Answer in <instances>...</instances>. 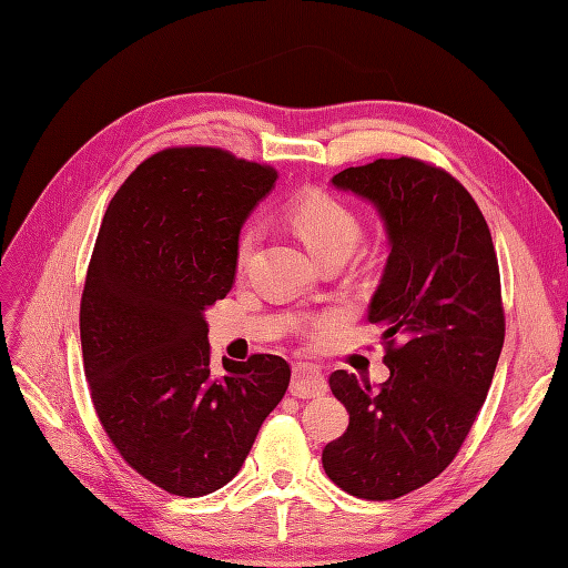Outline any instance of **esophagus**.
<instances>
[{"label": "esophagus", "instance_id": "1", "mask_svg": "<svg viewBox=\"0 0 568 568\" xmlns=\"http://www.w3.org/2000/svg\"><path fill=\"white\" fill-rule=\"evenodd\" d=\"M291 395L296 398H320V395L326 393V382L320 367L315 365H296L294 367V379H291Z\"/></svg>", "mask_w": 568, "mask_h": 568}]
</instances>
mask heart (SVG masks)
<instances>
[{
  "mask_svg": "<svg viewBox=\"0 0 568 568\" xmlns=\"http://www.w3.org/2000/svg\"><path fill=\"white\" fill-rule=\"evenodd\" d=\"M284 215L305 246L322 261L332 255L346 257L359 239V220L348 203L332 196L324 189H307L286 203ZM251 251V234L239 239L236 263L244 265Z\"/></svg>",
  "mask_w": 568,
  "mask_h": 568,
  "instance_id": "b5f03b06",
  "label": "heart"
}]
</instances>
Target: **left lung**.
I'll list each match as a JSON object with an SVG mask.
<instances>
[{
  "mask_svg": "<svg viewBox=\"0 0 568 568\" xmlns=\"http://www.w3.org/2000/svg\"><path fill=\"white\" fill-rule=\"evenodd\" d=\"M332 184L372 201L388 232L367 322L384 326L390 376H329L351 424L322 464L341 490L395 500L448 467L486 400L505 343L500 267L484 213L443 168L379 159Z\"/></svg>",
  "mask_w": 568,
  "mask_h": 568,
  "instance_id": "left-lung-1",
  "label": "left lung"
}]
</instances>
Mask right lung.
Returning <instances> with one entry per match:
<instances>
[{
    "instance_id": "right-lung-1",
    "label": "right lung",
    "mask_w": 568,
    "mask_h": 568,
    "mask_svg": "<svg viewBox=\"0 0 568 568\" xmlns=\"http://www.w3.org/2000/svg\"><path fill=\"white\" fill-rule=\"evenodd\" d=\"M274 180L225 149H163L101 220L80 301L84 376L120 457L180 497L230 484L288 388L280 355L213 372L203 317L230 294L239 232Z\"/></svg>"
}]
</instances>
